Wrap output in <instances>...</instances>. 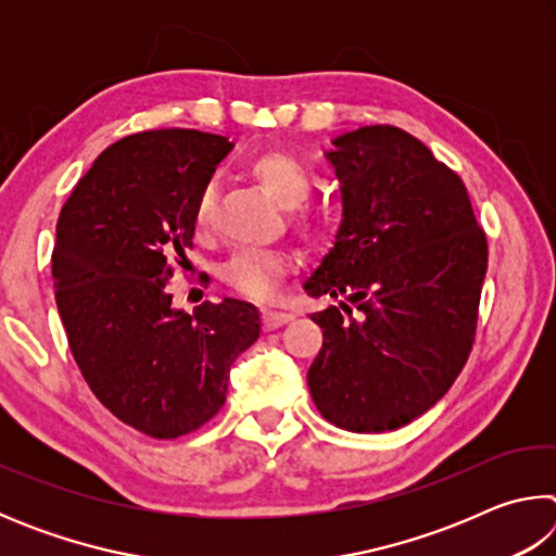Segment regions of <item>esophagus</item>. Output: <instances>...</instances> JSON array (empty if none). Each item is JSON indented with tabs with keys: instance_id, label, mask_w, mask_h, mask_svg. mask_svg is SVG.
<instances>
[{
	"instance_id": "34e87169",
	"label": "esophagus",
	"mask_w": 556,
	"mask_h": 556,
	"mask_svg": "<svg viewBox=\"0 0 556 556\" xmlns=\"http://www.w3.org/2000/svg\"><path fill=\"white\" fill-rule=\"evenodd\" d=\"M291 318L294 316L285 312H265V316H262V326H265V331H275V328L289 324Z\"/></svg>"
}]
</instances>
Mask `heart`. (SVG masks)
Returning <instances> with one entry per match:
<instances>
[{
    "mask_svg": "<svg viewBox=\"0 0 556 556\" xmlns=\"http://www.w3.org/2000/svg\"><path fill=\"white\" fill-rule=\"evenodd\" d=\"M250 174L265 188L271 201H277L281 208H294L304 203L312 193V174L299 162L296 156L287 152H262L250 162ZM215 220V188L203 186L199 199L193 205V225L199 232H208ZM294 225L306 235H314L324 228L321 218L314 213H299ZM294 269V257L285 250H242L235 252L223 267V279L240 291L242 296L252 301H271L277 299L281 281Z\"/></svg>",
    "mask_w": 556,
    "mask_h": 556,
    "instance_id": "obj_1",
    "label": "heart"
}]
</instances>
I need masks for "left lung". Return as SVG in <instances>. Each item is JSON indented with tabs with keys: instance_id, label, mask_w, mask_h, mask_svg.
<instances>
[{
	"instance_id": "1",
	"label": "left lung",
	"mask_w": 556,
	"mask_h": 556,
	"mask_svg": "<svg viewBox=\"0 0 556 556\" xmlns=\"http://www.w3.org/2000/svg\"><path fill=\"white\" fill-rule=\"evenodd\" d=\"M343 220L304 289L345 296L312 314L324 345L308 368L331 425L392 431L444 397L476 338L488 242L464 181L404 129L333 139Z\"/></svg>"
}]
</instances>
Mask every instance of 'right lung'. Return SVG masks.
<instances>
[{
	"mask_svg": "<svg viewBox=\"0 0 556 556\" xmlns=\"http://www.w3.org/2000/svg\"><path fill=\"white\" fill-rule=\"evenodd\" d=\"M232 144L199 129H149L102 152L55 225L53 287L92 394L147 437L201 429L225 404L230 365L260 312L223 299L188 316L166 281L193 250V205Z\"/></svg>",
	"mask_w": 556,
	"mask_h": 556,
	"instance_id": "add662e5",
	"label": "right lung"
}]
</instances>
